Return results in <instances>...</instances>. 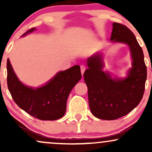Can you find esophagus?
<instances>
[{
  "label": "esophagus",
  "mask_w": 152,
  "mask_h": 152,
  "mask_svg": "<svg viewBox=\"0 0 152 152\" xmlns=\"http://www.w3.org/2000/svg\"><path fill=\"white\" fill-rule=\"evenodd\" d=\"M86 67L84 65H81V72L82 75L83 74V73H84V71H86Z\"/></svg>",
  "instance_id": "obj_1"
}]
</instances>
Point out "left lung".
<instances>
[{
    "instance_id": "obj_1",
    "label": "left lung",
    "mask_w": 152,
    "mask_h": 152,
    "mask_svg": "<svg viewBox=\"0 0 152 152\" xmlns=\"http://www.w3.org/2000/svg\"><path fill=\"white\" fill-rule=\"evenodd\" d=\"M111 41L126 43L129 47L133 61L127 77L112 78L109 73L104 72L101 53L87 59L88 69L83 74L91 111L94 116L104 120L117 119L138 106L144 95L147 76L142 48L129 28L114 23Z\"/></svg>"
}]
</instances>
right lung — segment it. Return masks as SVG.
Instances as JSON below:
<instances>
[{
    "mask_svg": "<svg viewBox=\"0 0 152 152\" xmlns=\"http://www.w3.org/2000/svg\"><path fill=\"white\" fill-rule=\"evenodd\" d=\"M36 30L32 28L22 36ZM81 78L80 66L60 71L44 86L34 88L18 80L10 60H7V84L15 104L28 114L40 120L53 121L65 114L71 91Z\"/></svg>",
    "mask_w": 152,
    "mask_h": 152,
    "instance_id": "add662e5",
    "label": "right lung"
}]
</instances>
